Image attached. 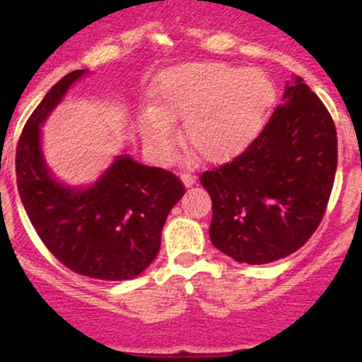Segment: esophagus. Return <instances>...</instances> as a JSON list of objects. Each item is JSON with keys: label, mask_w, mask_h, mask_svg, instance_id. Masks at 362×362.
I'll use <instances>...</instances> for the list:
<instances>
[{"label": "esophagus", "mask_w": 362, "mask_h": 362, "mask_svg": "<svg viewBox=\"0 0 362 362\" xmlns=\"http://www.w3.org/2000/svg\"><path fill=\"white\" fill-rule=\"evenodd\" d=\"M181 181L185 182V186H193L197 181L195 174H189V173H182L181 174Z\"/></svg>", "instance_id": "esophagus-1"}]
</instances>
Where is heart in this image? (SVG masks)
<instances>
[{"label": "heart", "instance_id": "obj_1", "mask_svg": "<svg viewBox=\"0 0 362 362\" xmlns=\"http://www.w3.org/2000/svg\"><path fill=\"white\" fill-rule=\"evenodd\" d=\"M274 103L275 87L262 71L192 62L160 78L141 134L150 153L165 160L176 141L173 122H185L186 148L204 162H225L256 139Z\"/></svg>", "mask_w": 362, "mask_h": 362}]
</instances>
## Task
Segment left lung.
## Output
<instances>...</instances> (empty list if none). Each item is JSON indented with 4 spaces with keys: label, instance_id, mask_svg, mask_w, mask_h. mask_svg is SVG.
I'll return each mask as SVG.
<instances>
[{
    "label": "left lung",
    "instance_id": "8db88e82",
    "mask_svg": "<svg viewBox=\"0 0 362 362\" xmlns=\"http://www.w3.org/2000/svg\"><path fill=\"white\" fill-rule=\"evenodd\" d=\"M259 136L200 182L212 199L209 235L238 263L264 264L301 247L326 212L338 163L329 111L294 78Z\"/></svg>",
    "mask_w": 362,
    "mask_h": 362
}]
</instances>
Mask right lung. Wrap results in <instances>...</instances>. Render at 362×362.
<instances>
[{
  "label": "right lung",
  "instance_id": "obj_1",
  "mask_svg": "<svg viewBox=\"0 0 362 362\" xmlns=\"http://www.w3.org/2000/svg\"><path fill=\"white\" fill-rule=\"evenodd\" d=\"M85 69L59 80L25 122L15 153L17 188L48 251L64 267L100 281H127L158 255L170 209L185 195L176 174L117 156L88 188L54 180L43 160L40 125Z\"/></svg>",
  "mask_w": 362,
  "mask_h": 362
}]
</instances>
